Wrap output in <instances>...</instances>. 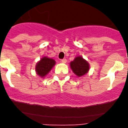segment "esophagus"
<instances>
[{"mask_svg": "<svg viewBox=\"0 0 128 128\" xmlns=\"http://www.w3.org/2000/svg\"><path fill=\"white\" fill-rule=\"evenodd\" d=\"M61 62H62V63H66V62H67V60H66V58H64V59H62V60H61Z\"/></svg>", "mask_w": 128, "mask_h": 128, "instance_id": "1", "label": "esophagus"}]
</instances>
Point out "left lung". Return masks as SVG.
Masks as SVG:
<instances>
[{
  "instance_id": "1",
  "label": "left lung",
  "mask_w": 128,
  "mask_h": 128,
  "mask_svg": "<svg viewBox=\"0 0 128 128\" xmlns=\"http://www.w3.org/2000/svg\"><path fill=\"white\" fill-rule=\"evenodd\" d=\"M70 67L74 74L78 77L86 74L89 70V64L81 56L76 57L74 61L70 62Z\"/></svg>"
}]
</instances>
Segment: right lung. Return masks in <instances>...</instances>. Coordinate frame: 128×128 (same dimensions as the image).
Instances as JSON below:
<instances>
[{
  "label": "right lung",
  "instance_id": "right-lung-1",
  "mask_svg": "<svg viewBox=\"0 0 128 128\" xmlns=\"http://www.w3.org/2000/svg\"><path fill=\"white\" fill-rule=\"evenodd\" d=\"M55 60L52 58L44 57L37 63L36 71L37 74L41 77H44L50 72L52 67L55 65Z\"/></svg>",
  "mask_w": 128,
  "mask_h": 128
}]
</instances>
